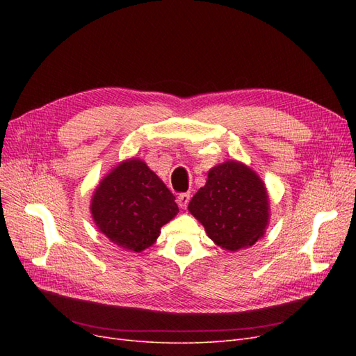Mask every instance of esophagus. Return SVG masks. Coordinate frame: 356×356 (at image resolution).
<instances>
[{
    "label": "esophagus",
    "instance_id": "esophagus-1",
    "mask_svg": "<svg viewBox=\"0 0 356 356\" xmlns=\"http://www.w3.org/2000/svg\"><path fill=\"white\" fill-rule=\"evenodd\" d=\"M188 202H190V195L188 193H181V195L178 196V204L179 208L186 209L188 207Z\"/></svg>",
    "mask_w": 356,
    "mask_h": 356
}]
</instances>
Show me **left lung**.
<instances>
[{
	"mask_svg": "<svg viewBox=\"0 0 356 356\" xmlns=\"http://www.w3.org/2000/svg\"><path fill=\"white\" fill-rule=\"evenodd\" d=\"M209 238L224 250L238 251L264 234L268 199L263 181L238 161L209 170L208 181L188 203Z\"/></svg>",
	"mask_w": 356,
	"mask_h": 356,
	"instance_id": "8db88e82",
	"label": "left lung"
}]
</instances>
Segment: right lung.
Wrapping results in <instances>:
<instances>
[{"label": "right lung", "mask_w": 356, "mask_h": 356, "mask_svg": "<svg viewBox=\"0 0 356 356\" xmlns=\"http://www.w3.org/2000/svg\"><path fill=\"white\" fill-rule=\"evenodd\" d=\"M98 229L115 245L141 252L175 217V196L141 160H126L106 175L92 199Z\"/></svg>", "instance_id": "right-lung-1"}]
</instances>
